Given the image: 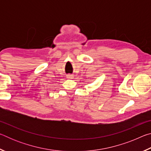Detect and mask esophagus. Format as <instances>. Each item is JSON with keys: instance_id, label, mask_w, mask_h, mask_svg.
Listing matches in <instances>:
<instances>
[{"instance_id": "1", "label": "esophagus", "mask_w": 151, "mask_h": 151, "mask_svg": "<svg viewBox=\"0 0 151 151\" xmlns=\"http://www.w3.org/2000/svg\"><path fill=\"white\" fill-rule=\"evenodd\" d=\"M66 78H67L68 79H70V78H73V76L71 75H66Z\"/></svg>"}]
</instances>
